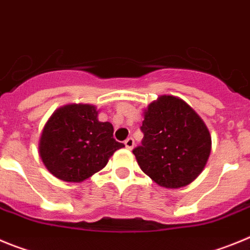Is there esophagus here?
I'll return each instance as SVG.
<instances>
[{
  "mask_svg": "<svg viewBox=\"0 0 250 250\" xmlns=\"http://www.w3.org/2000/svg\"><path fill=\"white\" fill-rule=\"evenodd\" d=\"M125 146L127 149H132V148L134 147V139L132 138V137H129V138H127L125 141Z\"/></svg>",
  "mask_w": 250,
  "mask_h": 250,
  "instance_id": "esophagus-1",
  "label": "esophagus"
}]
</instances>
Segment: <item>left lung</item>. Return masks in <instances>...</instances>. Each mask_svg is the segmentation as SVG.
Listing matches in <instances>:
<instances>
[{
    "instance_id": "1",
    "label": "left lung",
    "mask_w": 250,
    "mask_h": 250,
    "mask_svg": "<svg viewBox=\"0 0 250 250\" xmlns=\"http://www.w3.org/2000/svg\"><path fill=\"white\" fill-rule=\"evenodd\" d=\"M142 145L133 149L139 167L166 188L192 183L206 167L212 137L189 104L174 96H161L145 111Z\"/></svg>"
}]
</instances>
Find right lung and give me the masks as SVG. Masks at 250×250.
Wrapping results in <instances>:
<instances>
[{"instance_id": "obj_1", "label": "right lung", "mask_w": 250, "mask_h": 250, "mask_svg": "<svg viewBox=\"0 0 250 250\" xmlns=\"http://www.w3.org/2000/svg\"><path fill=\"white\" fill-rule=\"evenodd\" d=\"M113 125L98 121L92 104L73 103L56 109L44 125L38 152L47 169L64 182H82L100 172L117 149Z\"/></svg>"}]
</instances>
